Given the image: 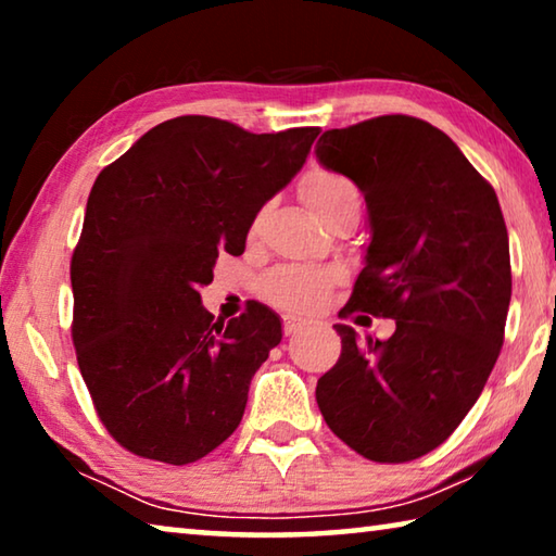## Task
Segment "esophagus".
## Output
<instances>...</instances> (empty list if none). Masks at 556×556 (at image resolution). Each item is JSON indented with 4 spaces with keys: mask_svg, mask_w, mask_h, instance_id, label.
Here are the masks:
<instances>
[{
    "mask_svg": "<svg viewBox=\"0 0 556 556\" xmlns=\"http://www.w3.org/2000/svg\"><path fill=\"white\" fill-rule=\"evenodd\" d=\"M281 326H285V336H296L299 331H304L306 321H299L294 316H285L281 318Z\"/></svg>",
    "mask_w": 556,
    "mask_h": 556,
    "instance_id": "esophagus-1",
    "label": "esophagus"
}]
</instances>
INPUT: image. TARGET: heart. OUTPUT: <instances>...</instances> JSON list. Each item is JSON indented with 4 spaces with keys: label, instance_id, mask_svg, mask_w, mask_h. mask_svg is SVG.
Wrapping results in <instances>:
<instances>
[{
    "label": "heart",
    "instance_id": "obj_1",
    "mask_svg": "<svg viewBox=\"0 0 556 556\" xmlns=\"http://www.w3.org/2000/svg\"><path fill=\"white\" fill-rule=\"evenodd\" d=\"M299 195L321 223L341 211H361V191L343 174L312 168L299 184ZM336 271L324 267L285 265L271 269L260 281V291L271 306L285 312H312L336 285Z\"/></svg>",
    "mask_w": 556,
    "mask_h": 556
}]
</instances>
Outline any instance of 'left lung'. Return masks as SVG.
<instances>
[{
  "label": "left lung",
  "instance_id": "obj_1",
  "mask_svg": "<svg viewBox=\"0 0 556 556\" xmlns=\"http://www.w3.org/2000/svg\"><path fill=\"white\" fill-rule=\"evenodd\" d=\"M316 156L368 203L365 267L341 314L397 326L388 341L333 326L341 357L316 384L318 409L361 456L404 464L454 434L501 355L513 294L501 203L444 131L409 115L328 129Z\"/></svg>",
  "mask_w": 556,
  "mask_h": 556
}]
</instances>
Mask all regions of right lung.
<instances>
[{
  "label": "right lung",
  "instance_id": "right-lung-1",
  "mask_svg": "<svg viewBox=\"0 0 556 556\" xmlns=\"http://www.w3.org/2000/svg\"><path fill=\"white\" fill-rule=\"evenodd\" d=\"M318 127L252 135L184 115L92 184L71 260L73 345L102 425L131 454L186 466L238 429L281 324L252 304L215 318L199 289L242 255L257 213L304 166Z\"/></svg>",
  "mask_w": 556,
  "mask_h": 556
}]
</instances>
